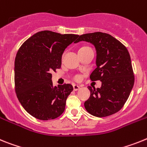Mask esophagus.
<instances>
[{
    "instance_id": "esophagus-1",
    "label": "esophagus",
    "mask_w": 147,
    "mask_h": 147,
    "mask_svg": "<svg viewBox=\"0 0 147 147\" xmlns=\"http://www.w3.org/2000/svg\"><path fill=\"white\" fill-rule=\"evenodd\" d=\"M80 87H81V86H78V85H76V84H74L73 85V89L75 91H78V90L80 89Z\"/></svg>"
}]
</instances>
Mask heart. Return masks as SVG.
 Returning a JSON list of instances; mask_svg holds the SVG:
<instances>
[{
  "mask_svg": "<svg viewBox=\"0 0 147 147\" xmlns=\"http://www.w3.org/2000/svg\"><path fill=\"white\" fill-rule=\"evenodd\" d=\"M83 48H85V47H81V49H83ZM82 75H80V74H76L73 76V80L75 81H81L82 80Z\"/></svg>",
  "mask_w": 147,
  "mask_h": 147,
  "instance_id": "obj_1",
  "label": "heart"
}]
</instances>
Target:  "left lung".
I'll return each instance as SVG.
<instances>
[{
    "instance_id": "left-lung-1",
    "label": "left lung",
    "mask_w": 147,
    "mask_h": 147,
    "mask_svg": "<svg viewBox=\"0 0 147 147\" xmlns=\"http://www.w3.org/2000/svg\"><path fill=\"white\" fill-rule=\"evenodd\" d=\"M81 40L95 46L97 68L90 79L102 83L100 88L88 86L91 94L84 103L85 109L99 118L115 114L123 107L135 82L129 53L123 43L107 33L84 34L76 43Z\"/></svg>"
}]
</instances>
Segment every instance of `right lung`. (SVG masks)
<instances>
[{
  "mask_svg": "<svg viewBox=\"0 0 147 147\" xmlns=\"http://www.w3.org/2000/svg\"><path fill=\"white\" fill-rule=\"evenodd\" d=\"M78 35L45 30L35 33L23 43L15 61V89L24 109L43 121L55 119L64 112L73 86H53L52 72L61 68V57Z\"/></svg>",
  "mask_w": 147,
  "mask_h": 147,
  "instance_id": "add662e5",
  "label": "right lung"
}]
</instances>
